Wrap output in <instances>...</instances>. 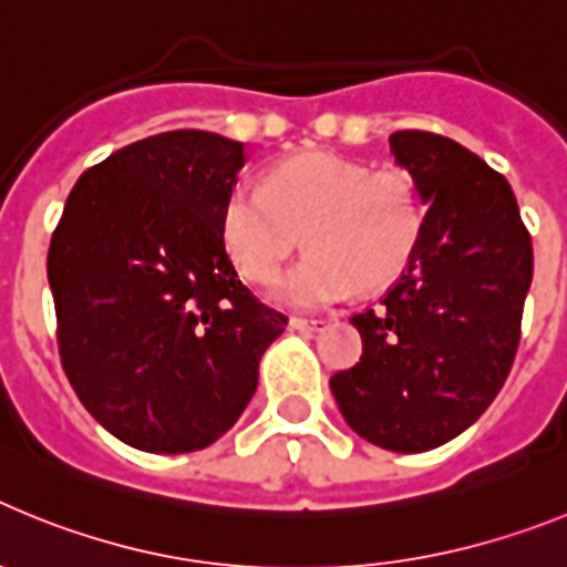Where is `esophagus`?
I'll list each match as a JSON object with an SVG mask.
<instances>
[{
	"label": "esophagus",
	"mask_w": 567,
	"mask_h": 567,
	"mask_svg": "<svg viewBox=\"0 0 567 567\" xmlns=\"http://www.w3.org/2000/svg\"><path fill=\"white\" fill-rule=\"evenodd\" d=\"M289 327L300 329V332H323L329 327V320L323 318H292L289 320Z\"/></svg>",
	"instance_id": "34e87169"
}]
</instances>
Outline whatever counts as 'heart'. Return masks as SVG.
<instances>
[{
    "label": "heart",
    "instance_id": "heart-1",
    "mask_svg": "<svg viewBox=\"0 0 567 567\" xmlns=\"http://www.w3.org/2000/svg\"><path fill=\"white\" fill-rule=\"evenodd\" d=\"M303 235L312 249L275 280L272 298L329 307L354 287L372 292L403 275L423 235V204L403 173H374L334 153L289 158L267 187L238 182L224 198V247L255 284H267Z\"/></svg>",
    "mask_w": 567,
    "mask_h": 567
}]
</instances>
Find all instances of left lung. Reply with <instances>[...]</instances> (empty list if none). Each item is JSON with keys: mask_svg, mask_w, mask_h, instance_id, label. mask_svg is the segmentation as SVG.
<instances>
[{"mask_svg": "<svg viewBox=\"0 0 567 567\" xmlns=\"http://www.w3.org/2000/svg\"><path fill=\"white\" fill-rule=\"evenodd\" d=\"M423 218L417 252L378 309L354 315L360 363L329 385L352 432L400 454L463 434L503 389L534 275L530 235L503 175L445 135H389Z\"/></svg>", "mask_w": 567, "mask_h": 567, "instance_id": "left-lung-1", "label": "left lung"}]
</instances>
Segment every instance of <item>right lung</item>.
I'll return each mask as SVG.
<instances>
[{"label":"right lung","mask_w":567,"mask_h":567,"mask_svg":"<svg viewBox=\"0 0 567 567\" xmlns=\"http://www.w3.org/2000/svg\"><path fill=\"white\" fill-rule=\"evenodd\" d=\"M244 144L169 130L90 167L48 252L59 354L79 400L150 454L207 449L238 423L287 318L260 303L221 240Z\"/></svg>","instance_id":"add662e5"}]
</instances>
